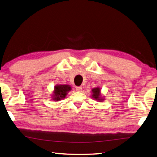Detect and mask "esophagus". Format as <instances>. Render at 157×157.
Masks as SVG:
<instances>
[{
  "instance_id": "1",
  "label": "esophagus",
  "mask_w": 157,
  "mask_h": 157,
  "mask_svg": "<svg viewBox=\"0 0 157 157\" xmlns=\"http://www.w3.org/2000/svg\"><path fill=\"white\" fill-rule=\"evenodd\" d=\"M82 87H76V91H78V92H81V91H82Z\"/></svg>"
}]
</instances>
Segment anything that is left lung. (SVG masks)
I'll use <instances>...</instances> for the list:
<instances>
[{"label": "left lung", "instance_id": "1", "mask_svg": "<svg viewBox=\"0 0 157 157\" xmlns=\"http://www.w3.org/2000/svg\"><path fill=\"white\" fill-rule=\"evenodd\" d=\"M101 89L100 87H95L92 89V98L98 101H103L104 100V97H102L101 95Z\"/></svg>", "mask_w": 157, "mask_h": 157}]
</instances>
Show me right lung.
<instances>
[{"instance_id":"1","label":"right lung","mask_w":157,"mask_h":157,"mask_svg":"<svg viewBox=\"0 0 157 157\" xmlns=\"http://www.w3.org/2000/svg\"><path fill=\"white\" fill-rule=\"evenodd\" d=\"M72 90L71 86L69 85H56L54 87L52 99L53 101H58L64 99L68 93Z\"/></svg>"}]
</instances>
